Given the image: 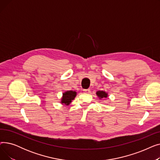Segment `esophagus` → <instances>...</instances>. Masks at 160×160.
I'll list each match as a JSON object with an SVG mask.
<instances>
[{
  "label": "esophagus",
  "instance_id": "34e87169",
  "mask_svg": "<svg viewBox=\"0 0 160 160\" xmlns=\"http://www.w3.org/2000/svg\"><path fill=\"white\" fill-rule=\"evenodd\" d=\"M83 91L84 92L86 93H89L90 92V89H83Z\"/></svg>",
  "mask_w": 160,
  "mask_h": 160
}]
</instances>
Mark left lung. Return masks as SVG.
<instances>
[{"instance_id": "8db88e82", "label": "left lung", "mask_w": 160, "mask_h": 160, "mask_svg": "<svg viewBox=\"0 0 160 160\" xmlns=\"http://www.w3.org/2000/svg\"><path fill=\"white\" fill-rule=\"evenodd\" d=\"M96 94L100 99L106 98L108 97V93H106L105 91H98Z\"/></svg>"}]
</instances>
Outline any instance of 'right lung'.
I'll return each instance as SVG.
<instances>
[{
	"label": "right lung",
	"instance_id": "obj_1",
	"mask_svg": "<svg viewBox=\"0 0 160 160\" xmlns=\"http://www.w3.org/2000/svg\"><path fill=\"white\" fill-rule=\"evenodd\" d=\"M76 95H77V92L73 91H67L63 93V97L62 98V104H64L65 105H69L72 100H74Z\"/></svg>",
	"mask_w": 160,
	"mask_h": 160
}]
</instances>
